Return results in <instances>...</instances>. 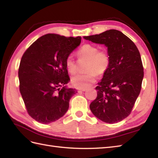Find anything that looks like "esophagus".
<instances>
[{
	"instance_id": "34e87169",
	"label": "esophagus",
	"mask_w": 158,
	"mask_h": 158,
	"mask_svg": "<svg viewBox=\"0 0 158 158\" xmlns=\"http://www.w3.org/2000/svg\"><path fill=\"white\" fill-rule=\"evenodd\" d=\"M78 91H81V92H85V91H86V89H81V88H79V89H78Z\"/></svg>"
}]
</instances>
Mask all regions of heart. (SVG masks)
I'll return each instance as SVG.
<instances>
[{
  "instance_id": "1",
  "label": "heart",
  "mask_w": 158,
  "mask_h": 158,
  "mask_svg": "<svg viewBox=\"0 0 158 158\" xmlns=\"http://www.w3.org/2000/svg\"><path fill=\"white\" fill-rule=\"evenodd\" d=\"M77 56L80 60H86V73L79 74L71 78L72 84L78 88L85 89L91 86L96 81L97 75H103L110 65V57L106 51H99L97 46L85 44L77 52ZM67 70L71 74L77 72V65L72 55L67 56L65 60Z\"/></svg>"
}]
</instances>
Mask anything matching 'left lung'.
Wrapping results in <instances>:
<instances>
[{
  "instance_id": "8db88e82",
  "label": "left lung",
  "mask_w": 158,
  "mask_h": 158,
  "mask_svg": "<svg viewBox=\"0 0 158 158\" xmlns=\"http://www.w3.org/2000/svg\"><path fill=\"white\" fill-rule=\"evenodd\" d=\"M83 38L105 45L110 60L96 88L97 97L90 110L105 123L121 122L130 114L141 89L144 71L139 49L132 40L114 29Z\"/></svg>"
}]
</instances>
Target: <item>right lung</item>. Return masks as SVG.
<instances>
[{
	"label": "right lung",
	"instance_id": "add662e5",
	"mask_svg": "<svg viewBox=\"0 0 158 158\" xmlns=\"http://www.w3.org/2000/svg\"><path fill=\"white\" fill-rule=\"evenodd\" d=\"M81 41V36L47 34L22 56L18 70L19 91L28 114L36 122H53L68 110L70 99L77 92L65 85L70 81L65 60Z\"/></svg>",
	"mask_w": 158,
	"mask_h": 158
}]
</instances>
